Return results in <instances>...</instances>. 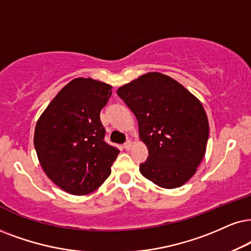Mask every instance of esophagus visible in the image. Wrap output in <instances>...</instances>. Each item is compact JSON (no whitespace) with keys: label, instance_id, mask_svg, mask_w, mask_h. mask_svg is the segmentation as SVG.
Wrapping results in <instances>:
<instances>
[{"label":"esophagus","instance_id":"1","mask_svg":"<svg viewBox=\"0 0 251 251\" xmlns=\"http://www.w3.org/2000/svg\"><path fill=\"white\" fill-rule=\"evenodd\" d=\"M124 148L126 149V151H129V149L132 148V141L131 140H127L124 144Z\"/></svg>","mask_w":251,"mask_h":251}]
</instances>
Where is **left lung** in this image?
I'll list each match as a JSON object with an SVG mask.
<instances>
[{
	"label": "left lung",
	"instance_id": "8db88e82",
	"mask_svg": "<svg viewBox=\"0 0 251 251\" xmlns=\"http://www.w3.org/2000/svg\"><path fill=\"white\" fill-rule=\"evenodd\" d=\"M117 94L138 119L139 136L148 148L142 176L164 189L185 184L201 164L208 139L207 116L199 100L156 72L123 85Z\"/></svg>",
	"mask_w": 251,
	"mask_h": 251
}]
</instances>
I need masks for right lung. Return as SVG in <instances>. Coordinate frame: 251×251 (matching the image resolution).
<instances>
[{
  "mask_svg": "<svg viewBox=\"0 0 251 251\" xmlns=\"http://www.w3.org/2000/svg\"><path fill=\"white\" fill-rule=\"evenodd\" d=\"M111 89L93 78H74L37 122L33 141L40 166L63 191L88 195L110 176L119 149L104 141L100 113Z\"/></svg>",
  "mask_w": 251,
  "mask_h": 251,
  "instance_id": "1",
  "label": "right lung"
}]
</instances>
